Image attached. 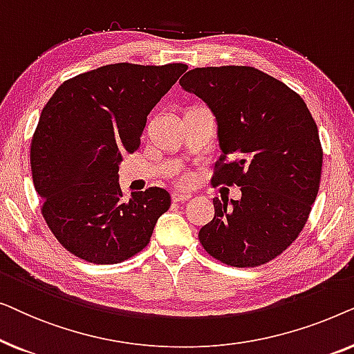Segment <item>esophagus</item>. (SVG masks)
<instances>
[{"instance_id": "34e87169", "label": "esophagus", "mask_w": 354, "mask_h": 354, "mask_svg": "<svg viewBox=\"0 0 354 354\" xmlns=\"http://www.w3.org/2000/svg\"><path fill=\"white\" fill-rule=\"evenodd\" d=\"M192 198V193L187 192H174L172 193V201L174 203H185Z\"/></svg>"}]
</instances>
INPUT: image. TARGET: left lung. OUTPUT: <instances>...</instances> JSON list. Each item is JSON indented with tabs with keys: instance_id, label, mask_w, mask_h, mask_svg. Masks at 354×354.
<instances>
[{
	"instance_id": "obj_1",
	"label": "left lung",
	"mask_w": 354,
	"mask_h": 354,
	"mask_svg": "<svg viewBox=\"0 0 354 354\" xmlns=\"http://www.w3.org/2000/svg\"><path fill=\"white\" fill-rule=\"evenodd\" d=\"M180 85L216 118L222 154L212 183L241 192L230 205L212 200L214 219L201 227L200 243L232 268L269 263L297 240L317 196V125L301 96L254 67H196Z\"/></svg>"
}]
</instances>
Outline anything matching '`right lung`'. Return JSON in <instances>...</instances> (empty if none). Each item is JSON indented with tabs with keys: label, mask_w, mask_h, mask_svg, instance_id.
Returning a JSON list of instances; mask_svg holds the SVG:
<instances>
[{
	"label": "right lung",
	"mask_w": 354,
	"mask_h": 354,
	"mask_svg": "<svg viewBox=\"0 0 354 354\" xmlns=\"http://www.w3.org/2000/svg\"><path fill=\"white\" fill-rule=\"evenodd\" d=\"M187 69L103 66L66 80L43 108L30 145L33 185L53 235L77 258L118 264L149 243L171 195L149 187L122 200L119 164L140 147L148 114Z\"/></svg>",
	"instance_id": "right-lung-1"
}]
</instances>
